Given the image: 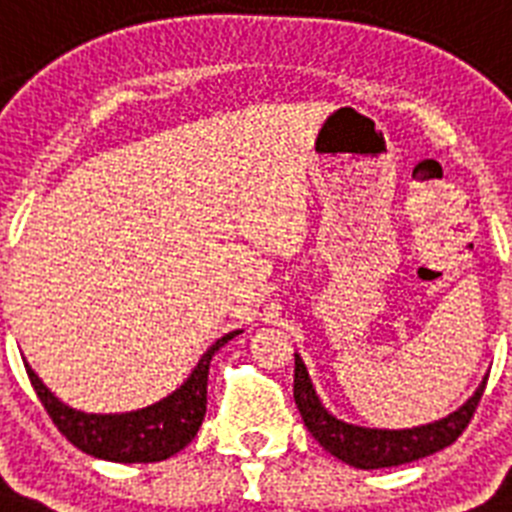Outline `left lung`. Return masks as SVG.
<instances>
[{"instance_id":"8db88e82","label":"left lung","mask_w":512,"mask_h":512,"mask_svg":"<svg viewBox=\"0 0 512 512\" xmlns=\"http://www.w3.org/2000/svg\"><path fill=\"white\" fill-rule=\"evenodd\" d=\"M484 385H487V380L476 388V393L463 403L461 409L440 419V422L427 424V427L364 429L341 422L322 409L320 398L309 382L307 367L299 356H294V401L309 435L315 437L330 455H336L338 461L349 463L354 468H367V471L369 468H388L419 461L424 455H432L453 445L461 437L463 429L468 427L476 406L482 401Z\"/></svg>"}]
</instances>
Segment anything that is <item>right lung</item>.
Returning a JSON list of instances; mask_svg holds the SVG:
<instances>
[{
	"label": "right lung",
	"instance_id": "obj_1",
	"mask_svg": "<svg viewBox=\"0 0 512 512\" xmlns=\"http://www.w3.org/2000/svg\"><path fill=\"white\" fill-rule=\"evenodd\" d=\"M239 333V330H236ZM236 333L218 338L203 354V359L192 369L182 388L174 390L169 398L153 403L148 409L130 411V414H85L64 406L57 395L46 388L38 375L25 364L30 385L44 403L46 414L57 424L67 440L83 453L96 455L114 463H156L166 461L182 448H187L197 429L203 424L205 406H208V367L210 359L229 343Z\"/></svg>",
	"mask_w": 512,
	"mask_h": 512
}]
</instances>
